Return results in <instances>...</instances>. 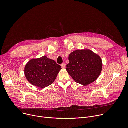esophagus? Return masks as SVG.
<instances>
[{
	"mask_svg": "<svg viewBox=\"0 0 128 128\" xmlns=\"http://www.w3.org/2000/svg\"><path fill=\"white\" fill-rule=\"evenodd\" d=\"M65 66H66V64H65V63H62V64H61V67H62L63 68H64L65 67Z\"/></svg>",
	"mask_w": 128,
	"mask_h": 128,
	"instance_id": "34e87169",
	"label": "esophagus"
}]
</instances>
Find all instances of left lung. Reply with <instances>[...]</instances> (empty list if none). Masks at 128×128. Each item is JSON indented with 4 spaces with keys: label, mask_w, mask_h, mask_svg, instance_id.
I'll use <instances>...</instances> for the list:
<instances>
[{
    "label": "left lung",
    "mask_w": 128,
    "mask_h": 128,
    "mask_svg": "<svg viewBox=\"0 0 128 128\" xmlns=\"http://www.w3.org/2000/svg\"><path fill=\"white\" fill-rule=\"evenodd\" d=\"M66 70L76 82L86 86L95 81L102 68L101 58L88 50H76L69 55Z\"/></svg>",
    "instance_id": "left-lung-1"
}]
</instances>
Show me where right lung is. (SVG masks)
<instances>
[{"label":"right lung","mask_w":128,"mask_h":128,"mask_svg":"<svg viewBox=\"0 0 128 128\" xmlns=\"http://www.w3.org/2000/svg\"><path fill=\"white\" fill-rule=\"evenodd\" d=\"M61 69L55 61L43 56L30 60L26 65L24 72L30 84L44 88L54 82Z\"/></svg>","instance_id":"right-lung-1"}]
</instances>
